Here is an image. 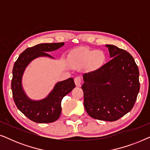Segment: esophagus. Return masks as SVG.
<instances>
[{
	"label": "esophagus",
	"instance_id": "34e87169",
	"mask_svg": "<svg viewBox=\"0 0 150 150\" xmlns=\"http://www.w3.org/2000/svg\"><path fill=\"white\" fill-rule=\"evenodd\" d=\"M81 77L79 76H76L74 79V83L76 84V87H80V86L81 85Z\"/></svg>",
	"mask_w": 150,
	"mask_h": 150
}]
</instances>
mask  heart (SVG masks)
<instances>
[{
  "label": "heart",
  "mask_w": 150,
  "mask_h": 150,
  "mask_svg": "<svg viewBox=\"0 0 150 150\" xmlns=\"http://www.w3.org/2000/svg\"><path fill=\"white\" fill-rule=\"evenodd\" d=\"M74 59L79 63H87L91 61L93 66L98 67L101 65L105 61V54L101 50L84 49L75 53Z\"/></svg>",
  "instance_id": "1"
}]
</instances>
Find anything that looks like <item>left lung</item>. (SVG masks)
<instances>
[{
    "mask_svg": "<svg viewBox=\"0 0 150 150\" xmlns=\"http://www.w3.org/2000/svg\"><path fill=\"white\" fill-rule=\"evenodd\" d=\"M111 60L83 74L84 106L98 120L114 122L130 112L140 89L139 68L132 55L114 45H106Z\"/></svg>",
    "mask_w": 150,
    "mask_h": 150,
    "instance_id": "left-lung-1",
    "label": "left lung"
}]
</instances>
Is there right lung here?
<instances>
[{
    "label": "right lung",
    "mask_w": 150,
    "mask_h": 150,
    "mask_svg": "<svg viewBox=\"0 0 150 150\" xmlns=\"http://www.w3.org/2000/svg\"><path fill=\"white\" fill-rule=\"evenodd\" d=\"M64 45V42L40 44L26 48L20 54L14 63L11 90L14 102L18 109L33 122L40 124L54 122L61 112V100L71 91L76 85L73 78L59 82L46 98L40 100L30 99L22 87V80L26 67L35 59L47 57L53 59L48 52L56 50Z\"/></svg>",
    "instance_id": "1"
}]
</instances>
